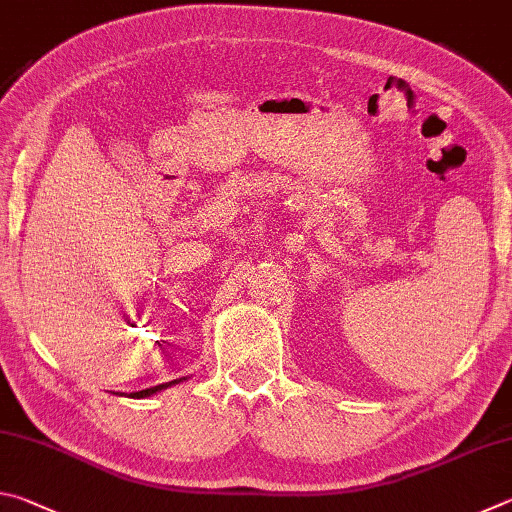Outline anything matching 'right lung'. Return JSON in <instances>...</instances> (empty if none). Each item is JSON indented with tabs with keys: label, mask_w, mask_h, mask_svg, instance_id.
I'll list each match as a JSON object with an SVG mask.
<instances>
[{
	"label": "right lung",
	"mask_w": 512,
	"mask_h": 512,
	"mask_svg": "<svg viewBox=\"0 0 512 512\" xmlns=\"http://www.w3.org/2000/svg\"><path fill=\"white\" fill-rule=\"evenodd\" d=\"M171 384H176V379H173V381H169V384H160V386L146 388V391H137V393H131V397H149V395H153V393H158V391H162V388H169Z\"/></svg>",
	"instance_id": "add662e5"
}]
</instances>
